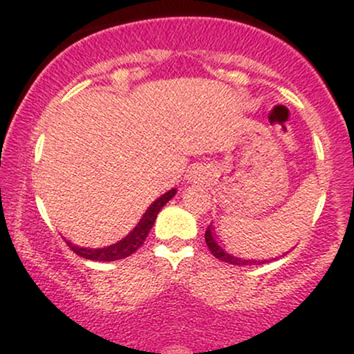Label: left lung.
I'll list each match as a JSON object with an SVG mask.
<instances>
[{
    "label": "left lung",
    "mask_w": 354,
    "mask_h": 354,
    "mask_svg": "<svg viewBox=\"0 0 354 354\" xmlns=\"http://www.w3.org/2000/svg\"><path fill=\"white\" fill-rule=\"evenodd\" d=\"M213 225L208 226V230H206L205 233V239H206V245H208L211 254L214 256V258L221 259V261L225 263H230V265H236V266H250V265H265V263H271L273 259H245V258H238V256H233L230 254L228 251L223 250L221 246L218 245L216 238H214V233H213ZM288 253V251H286ZM284 253V254H286Z\"/></svg>",
    "instance_id": "obj_1"
}]
</instances>
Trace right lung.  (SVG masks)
<instances>
[{
	"label": "right lung",
	"mask_w": 354,
	"mask_h": 354,
	"mask_svg": "<svg viewBox=\"0 0 354 354\" xmlns=\"http://www.w3.org/2000/svg\"><path fill=\"white\" fill-rule=\"evenodd\" d=\"M176 194V189H169L168 193L161 194L158 200H154L149 208L146 209V213L143 214V218L140 219V223L129 231L128 234L123 239L115 243V245H109L104 248H84V246H78L73 245L71 241H68V246L75 251L76 254L81 256V258L91 259V261H116V259H123L128 258L129 254H133L135 251L145 243L146 236H148L149 230L153 228L154 219H156L158 213H160L161 208L168 203L171 198Z\"/></svg>",
	"instance_id": "obj_1"
}]
</instances>
